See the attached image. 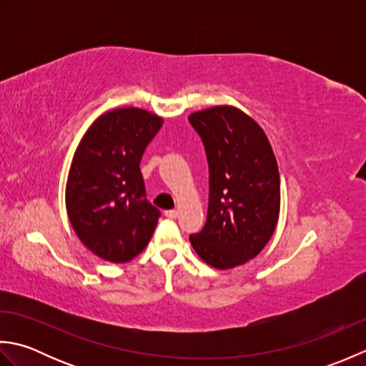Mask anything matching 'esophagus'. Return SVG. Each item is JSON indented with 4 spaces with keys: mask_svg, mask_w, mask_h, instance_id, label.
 Instances as JSON below:
<instances>
[{
    "mask_svg": "<svg viewBox=\"0 0 366 366\" xmlns=\"http://www.w3.org/2000/svg\"><path fill=\"white\" fill-rule=\"evenodd\" d=\"M165 217H168V219H176L177 211L176 209H169V211H165Z\"/></svg>",
    "mask_w": 366,
    "mask_h": 366,
    "instance_id": "1",
    "label": "esophagus"
}]
</instances>
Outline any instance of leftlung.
I'll use <instances>...</instances> for the list:
<instances>
[{
  "instance_id": "left-lung-1",
  "label": "left lung",
  "mask_w": 366,
  "mask_h": 366,
  "mask_svg": "<svg viewBox=\"0 0 366 366\" xmlns=\"http://www.w3.org/2000/svg\"><path fill=\"white\" fill-rule=\"evenodd\" d=\"M204 144L209 206L204 228L190 236L198 256L215 269H232L258 254L280 214V174L264 130L234 107L189 116Z\"/></svg>"
}]
</instances>
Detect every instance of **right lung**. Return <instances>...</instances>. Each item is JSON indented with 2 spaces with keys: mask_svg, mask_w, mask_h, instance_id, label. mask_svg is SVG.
I'll use <instances>...</instances> for the list:
<instances>
[{
  "mask_svg": "<svg viewBox=\"0 0 366 366\" xmlns=\"http://www.w3.org/2000/svg\"><path fill=\"white\" fill-rule=\"evenodd\" d=\"M163 119L116 108L94 121L76 147L66 189L75 234L99 258L127 262L149 244L160 211L146 199L139 162Z\"/></svg>",
  "mask_w": 366,
  "mask_h": 366,
  "instance_id": "obj_1",
  "label": "right lung"
}]
</instances>
